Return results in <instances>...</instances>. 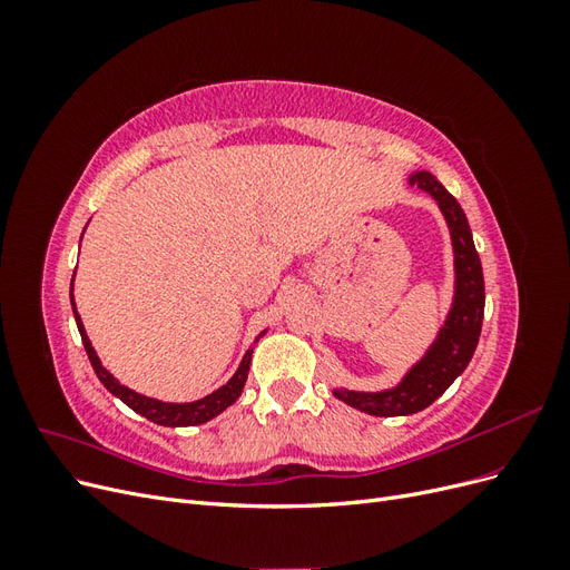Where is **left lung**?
<instances>
[{
	"instance_id": "left-lung-1",
	"label": "left lung",
	"mask_w": 570,
	"mask_h": 570,
	"mask_svg": "<svg viewBox=\"0 0 570 570\" xmlns=\"http://www.w3.org/2000/svg\"><path fill=\"white\" fill-rule=\"evenodd\" d=\"M409 185L421 187L438 202L446 228H450L454 247V299L435 342L430 344L421 361L406 371L400 385L381 392L333 390L340 402L371 413V416L385 419L423 411L444 394V390L456 381L473 358L482 327V312H485V281H482L480 256L461 204L428 170L411 174Z\"/></svg>"
}]
</instances>
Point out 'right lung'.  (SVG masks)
<instances>
[{
  "mask_svg": "<svg viewBox=\"0 0 570 570\" xmlns=\"http://www.w3.org/2000/svg\"><path fill=\"white\" fill-rule=\"evenodd\" d=\"M82 239V237H80ZM71 304H73V316H76V323H78V331H80V337H82V344H85V352H88L90 356V364L97 373V377L101 381V385H105L111 394H116L120 402H124L126 406H130L132 411L140 413V416H145L147 421L157 423V425H168V428H180V425H202L206 421H212L214 416H218L220 411H226L239 394H243V387L247 383V373H249V364H252V352L254 350H247V354L243 356V361H239V366L235 371V375L230 377V381L218 387L216 392L206 394L204 400H197V402H187V404H170V402H161V400H151V396H145L140 392H135L126 385H120L116 377L101 366V361L92 347V342L88 337V333H85V325L76 312V302H73V283H71ZM266 333V331H264ZM262 333V335H264ZM258 335V337H262ZM256 337V340H258Z\"/></svg>",
  "mask_w": 570,
  "mask_h": 570,
  "instance_id": "1",
  "label": "right lung"
}]
</instances>
